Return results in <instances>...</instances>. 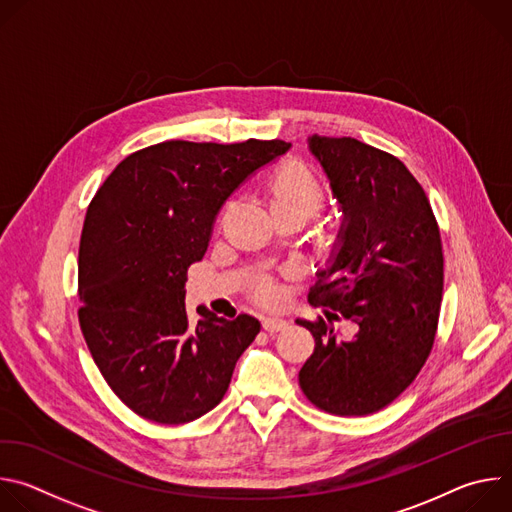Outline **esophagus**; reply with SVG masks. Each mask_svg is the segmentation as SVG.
<instances>
[{
    "instance_id": "obj_1",
    "label": "esophagus",
    "mask_w": 512,
    "mask_h": 512,
    "mask_svg": "<svg viewBox=\"0 0 512 512\" xmlns=\"http://www.w3.org/2000/svg\"><path fill=\"white\" fill-rule=\"evenodd\" d=\"M263 330H267V332H279V330H283V328H287V320H283V318H277V316H267V318H263Z\"/></svg>"
}]
</instances>
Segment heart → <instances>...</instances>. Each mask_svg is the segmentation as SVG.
<instances>
[{"mask_svg":"<svg viewBox=\"0 0 512 512\" xmlns=\"http://www.w3.org/2000/svg\"><path fill=\"white\" fill-rule=\"evenodd\" d=\"M265 198L275 218L281 216H314L326 200L320 180L310 168L298 162H287L275 168L263 184ZM253 294L261 304H275L279 300V285L273 277H259L253 285Z\"/></svg>","mask_w":512,"mask_h":512,"instance_id":"b5f03b06","label":"heart"}]
</instances>
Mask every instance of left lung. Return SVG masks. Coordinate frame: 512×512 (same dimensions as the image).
Masks as SVG:
<instances>
[{
  "label": "left lung",
  "instance_id": "left-lung-1",
  "mask_svg": "<svg viewBox=\"0 0 512 512\" xmlns=\"http://www.w3.org/2000/svg\"><path fill=\"white\" fill-rule=\"evenodd\" d=\"M344 223L310 302L352 320L350 340L330 322L298 320L314 336L300 387L318 409L362 417L393 403L419 375L440 320L444 253L431 204L401 160L354 137H310Z\"/></svg>",
  "mask_w": 512,
  "mask_h": 512
}]
</instances>
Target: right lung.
<instances>
[{"mask_svg": "<svg viewBox=\"0 0 512 512\" xmlns=\"http://www.w3.org/2000/svg\"><path fill=\"white\" fill-rule=\"evenodd\" d=\"M281 139L162 141L127 156L93 196L79 247V322L111 391L139 417L194 421L223 401L259 320L200 310L190 324L186 273L206 253L225 200Z\"/></svg>", "mask_w": 512, "mask_h": 512, "instance_id": "add662e5", "label": "right lung"}]
</instances>
